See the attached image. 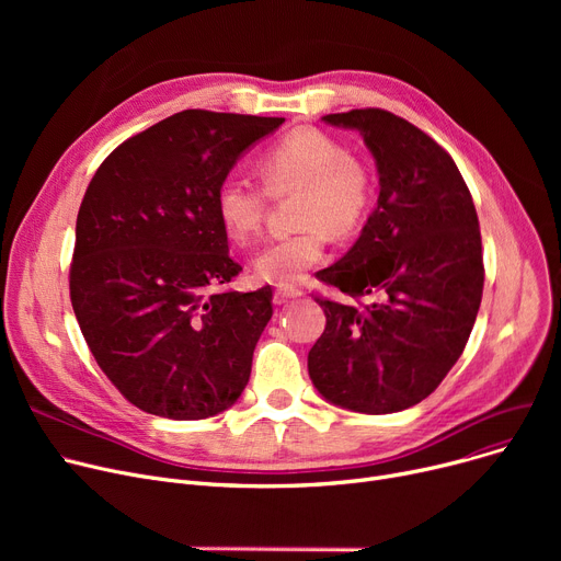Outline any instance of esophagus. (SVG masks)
<instances>
[{"mask_svg":"<svg viewBox=\"0 0 561 561\" xmlns=\"http://www.w3.org/2000/svg\"><path fill=\"white\" fill-rule=\"evenodd\" d=\"M298 298H302V290H300L298 286L284 284V286H277V288H275V302H277V305H282V302H286V300H298Z\"/></svg>","mask_w":561,"mask_h":561,"instance_id":"obj_1","label":"esophagus"}]
</instances>
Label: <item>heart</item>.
Returning a JSON list of instances; mask_svg holds the SVG:
<instances>
[{
    "instance_id": "heart-1",
    "label": "heart",
    "mask_w": 561,
    "mask_h": 561,
    "mask_svg": "<svg viewBox=\"0 0 561 561\" xmlns=\"http://www.w3.org/2000/svg\"><path fill=\"white\" fill-rule=\"evenodd\" d=\"M256 170L268 195L298 193L293 222L300 229L265 245L254 259V273L271 284H290L325 254L328 233L347 239L373 206L375 180L370 165L339 138L300 127L282 136L261 154ZM265 193L243 180H225L216 191V216L236 243H245L265 218Z\"/></svg>"
}]
</instances>
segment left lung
I'll use <instances>...</instances> for the list:
<instances>
[{
  "label": "left lung",
  "mask_w": 561,
  "mask_h": 561,
  "mask_svg": "<svg viewBox=\"0 0 561 561\" xmlns=\"http://www.w3.org/2000/svg\"><path fill=\"white\" fill-rule=\"evenodd\" d=\"M362 134L379 197L362 236L316 277L355 302L316 298L328 325L309 377L328 402L393 414L425 400L457 364L482 302L473 197L444 147L381 108L322 115Z\"/></svg>",
  "instance_id": "left-lung-1"
}]
</instances>
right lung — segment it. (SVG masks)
I'll return each instance as SVG.
<instances>
[{"mask_svg":"<svg viewBox=\"0 0 561 561\" xmlns=\"http://www.w3.org/2000/svg\"><path fill=\"white\" fill-rule=\"evenodd\" d=\"M284 117L188 108L104 159L79 206L70 300L95 362L131 404L172 421L241 398L273 288L216 290L229 256L216 191Z\"/></svg>","mask_w":561,"mask_h":561,"instance_id":"right-lung-1","label":"right lung"}]
</instances>
